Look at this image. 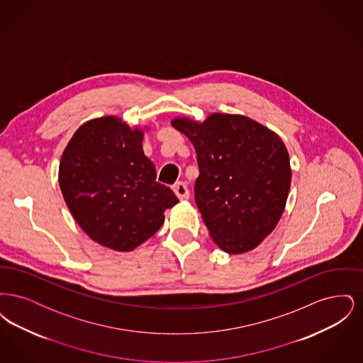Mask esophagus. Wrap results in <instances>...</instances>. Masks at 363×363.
<instances>
[{"label": "esophagus", "mask_w": 363, "mask_h": 363, "mask_svg": "<svg viewBox=\"0 0 363 363\" xmlns=\"http://www.w3.org/2000/svg\"><path fill=\"white\" fill-rule=\"evenodd\" d=\"M174 193L179 200H188L189 199V189L185 182H177L173 185Z\"/></svg>", "instance_id": "esophagus-1"}]
</instances>
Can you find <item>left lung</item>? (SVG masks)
Returning <instances> with one entry per match:
<instances>
[{
    "label": "left lung",
    "instance_id": "1",
    "mask_svg": "<svg viewBox=\"0 0 363 363\" xmlns=\"http://www.w3.org/2000/svg\"><path fill=\"white\" fill-rule=\"evenodd\" d=\"M172 125L194 145V199L211 238L230 255L257 247L279 223L291 186L281 138L240 114L213 113L203 122L178 117Z\"/></svg>",
    "mask_w": 363,
    "mask_h": 363
}]
</instances>
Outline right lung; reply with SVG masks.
Segmentation results:
<instances>
[{
	"label": "right lung",
	"mask_w": 363,
	"mask_h": 363,
	"mask_svg": "<svg viewBox=\"0 0 363 363\" xmlns=\"http://www.w3.org/2000/svg\"><path fill=\"white\" fill-rule=\"evenodd\" d=\"M144 130L116 116L84 122L65 147L60 188L77 225L92 241L130 252L151 238L178 199L156 182L143 151Z\"/></svg>",
	"instance_id": "1"
}]
</instances>
